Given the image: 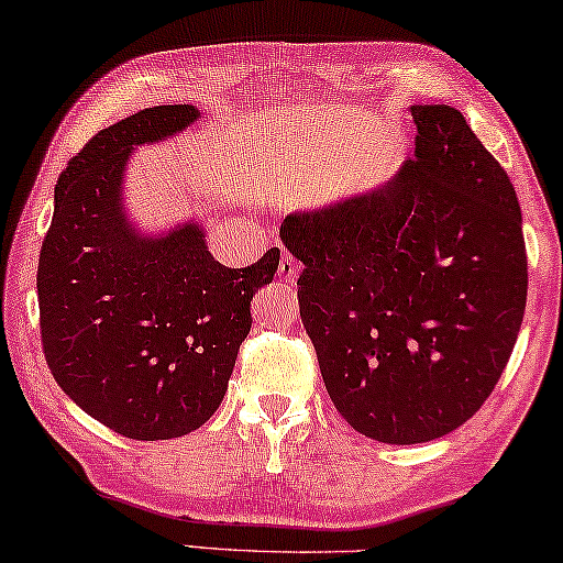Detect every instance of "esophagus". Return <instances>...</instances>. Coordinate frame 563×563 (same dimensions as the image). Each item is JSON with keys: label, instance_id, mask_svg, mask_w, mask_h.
I'll use <instances>...</instances> for the list:
<instances>
[{"label": "esophagus", "instance_id": "obj_1", "mask_svg": "<svg viewBox=\"0 0 563 563\" xmlns=\"http://www.w3.org/2000/svg\"><path fill=\"white\" fill-rule=\"evenodd\" d=\"M279 276H282V279H287V282L297 279V276H299V264L294 262V256H289V254L282 256V262H279Z\"/></svg>", "mask_w": 563, "mask_h": 563}]
</instances>
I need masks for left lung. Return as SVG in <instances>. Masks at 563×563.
I'll return each instance as SVG.
<instances>
[{"label": "left lung", "mask_w": 563, "mask_h": 563, "mask_svg": "<svg viewBox=\"0 0 563 563\" xmlns=\"http://www.w3.org/2000/svg\"><path fill=\"white\" fill-rule=\"evenodd\" d=\"M413 154L391 181L289 214L299 311L336 411L384 444H421L489 399L527 307L511 179L446 104L411 107Z\"/></svg>", "instance_id": "8db88e82"}]
</instances>
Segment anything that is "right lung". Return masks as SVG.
<instances>
[{
    "label": "right lung",
    "instance_id": "obj_1",
    "mask_svg": "<svg viewBox=\"0 0 563 563\" xmlns=\"http://www.w3.org/2000/svg\"><path fill=\"white\" fill-rule=\"evenodd\" d=\"M199 119L191 104L142 109L71 156L54 187L42 242V349L64 394L117 434L177 439L224 399L252 297L279 269V249L232 269L207 252L205 232L181 224L140 236L122 211L129 152Z\"/></svg>",
    "mask_w": 563,
    "mask_h": 563
}]
</instances>
